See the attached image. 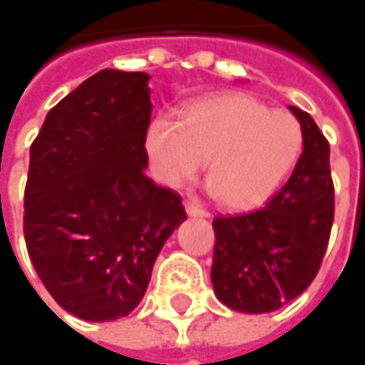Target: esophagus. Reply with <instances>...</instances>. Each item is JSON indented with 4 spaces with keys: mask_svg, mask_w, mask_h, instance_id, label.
Masks as SVG:
<instances>
[{
    "mask_svg": "<svg viewBox=\"0 0 365 365\" xmlns=\"http://www.w3.org/2000/svg\"><path fill=\"white\" fill-rule=\"evenodd\" d=\"M185 212L192 218H210V214H207L206 210H202V207L195 206V204H185Z\"/></svg>",
    "mask_w": 365,
    "mask_h": 365,
    "instance_id": "obj_1",
    "label": "esophagus"
}]
</instances>
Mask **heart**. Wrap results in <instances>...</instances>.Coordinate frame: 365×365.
Here are the masks:
<instances>
[{"label":"heart","instance_id":"1","mask_svg":"<svg viewBox=\"0 0 365 365\" xmlns=\"http://www.w3.org/2000/svg\"><path fill=\"white\" fill-rule=\"evenodd\" d=\"M145 149L161 185L182 187L206 161L216 204L246 212L267 202L295 168L303 131L293 115L270 110L255 96L216 93L187 103L180 120L158 117Z\"/></svg>","mask_w":365,"mask_h":365}]
</instances>
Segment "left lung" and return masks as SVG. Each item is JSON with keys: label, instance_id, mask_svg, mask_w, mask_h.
I'll list each match as a JSON object with an SVG mask.
<instances>
[{"label": "left lung", "instance_id": "8db88e82", "mask_svg": "<svg viewBox=\"0 0 365 365\" xmlns=\"http://www.w3.org/2000/svg\"><path fill=\"white\" fill-rule=\"evenodd\" d=\"M303 153L281 192L260 210L214 218L212 284L226 307L269 313L307 289L321 267L333 224L329 143L305 110Z\"/></svg>", "mask_w": 365, "mask_h": 365}]
</instances>
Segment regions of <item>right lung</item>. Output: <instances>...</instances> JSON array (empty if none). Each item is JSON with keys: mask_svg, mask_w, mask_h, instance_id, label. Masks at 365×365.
Returning a JSON list of instances; mask_svg holds the SVG:
<instances>
[{"mask_svg": "<svg viewBox=\"0 0 365 365\" xmlns=\"http://www.w3.org/2000/svg\"><path fill=\"white\" fill-rule=\"evenodd\" d=\"M149 74L101 70L50 108L30 149L24 236L58 305L115 321L143 299L159 250L187 216L145 175Z\"/></svg>", "mask_w": 365, "mask_h": 365, "instance_id": "add662e5", "label": "right lung"}]
</instances>
